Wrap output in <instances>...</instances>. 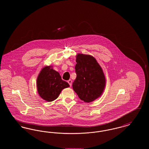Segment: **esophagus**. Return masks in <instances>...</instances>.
Listing matches in <instances>:
<instances>
[{
    "label": "esophagus",
    "mask_w": 149,
    "mask_h": 149,
    "mask_svg": "<svg viewBox=\"0 0 149 149\" xmlns=\"http://www.w3.org/2000/svg\"><path fill=\"white\" fill-rule=\"evenodd\" d=\"M68 83L69 84L70 86H71V85H72V80H71V79H69V80L68 81Z\"/></svg>",
    "instance_id": "esophagus-1"
}]
</instances>
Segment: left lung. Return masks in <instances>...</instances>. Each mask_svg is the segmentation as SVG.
<instances>
[{"label": "left lung", "mask_w": 149, "mask_h": 149, "mask_svg": "<svg viewBox=\"0 0 149 149\" xmlns=\"http://www.w3.org/2000/svg\"><path fill=\"white\" fill-rule=\"evenodd\" d=\"M77 78L72 83L74 91L80 99L89 103L98 98L106 85L103 70L94 57L79 54L77 56Z\"/></svg>", "instance_id": "8db88e82"}]
</instances>
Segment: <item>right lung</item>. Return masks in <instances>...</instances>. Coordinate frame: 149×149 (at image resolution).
<instances>
[{
  "mask_svg": "<svg viewBox=\"0 0 149 149\" xmlns=\"http://www.w3.org/2000/svg\"><path fill=\"white\" fill-rule=\"evenodd\" d=\"M69 86L66 81L61 79L60 74L51 69V66L43 68L37 80L38 94L47 102L55 100L63 89Z\"/></svg>",
  "mask_w": 149,
  "mask_h": 149,
  "instance_id": "right-lung-1",
  "label": "right lung"
}]
</instances>
